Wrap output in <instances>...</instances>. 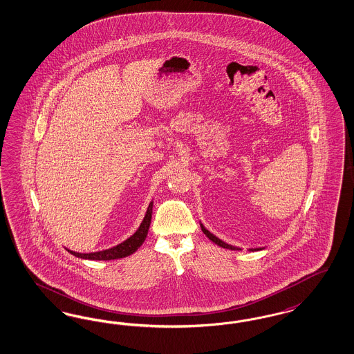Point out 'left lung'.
Wrapping results in <instances>:
<instances>
[{
  "instance_id": "1",
  "label": "left lung",
  "mask_w": 354,
  "mask_h": 354,
  "mask_svg": "<svg viewBox=\"0 0 354 354\" xmlns=\"http://www.w3.org/2000/svg\"><path fill=\"white\" fill-rule=\"evenodd\" d=\"M200 227H201V230H203V233L209 239V240L214 242L216 245H218V246H221V248H224V249H230V250H241L240 248H236V246H232V245H229L227 242H224L223 240H220V239H217L214 234H212L208 229H205L203 224H200ZM263 248H255V249H249L250 252H258V250H262Z\"/></svg>"
}]
</instances>
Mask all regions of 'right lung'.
Returning <instances> with one entry per match:
<instances>
[{"label": "right lung", "mask_w": 354, "mask_h": 354, "mask_svg": "<svg viewBox=\"0 0 354 354\" xmlns=\"http://www.w3.org/2000/svg\"><path fill=\"white\" fill-rule=\"evenodd\" d=\"M151 213H153V201L149 204V208L146 211V214L143 217V221L141 223L140 227L137 229V232L129 237L127 241L118 243L117 246L102 250V252H95V253H76L68 250L72 255L77 257V258H83V259H91V261H111V259H118V258H124L127 255L133 254L134 252L138 250V248L143 243L145 239L147 237V232L150 227L151 223Z\"/></svg>", "instance_id": "add662e5"}]
</instances>
